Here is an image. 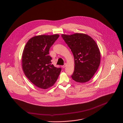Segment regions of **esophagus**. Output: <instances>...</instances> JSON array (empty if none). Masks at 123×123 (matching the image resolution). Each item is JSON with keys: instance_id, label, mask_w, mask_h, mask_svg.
I'll list each match as a JSON object with an SVG mask.
<instances>
[{"instance_id": "esophagus-1", "label": "esophagus", "mask_w": 123, "mask_h": 123, "mask_svg": "<svg viewBox=\"0 0 123 123\" xmlns=\"http://www.w3.org/2000/svg\"><path fill=\"white\" fill-rule=\"evenodd\" d=\"M66 66H67V64L65 63V64L62 66V67H63V68H65L66 67Z\"/></svg>"}]
</instances>
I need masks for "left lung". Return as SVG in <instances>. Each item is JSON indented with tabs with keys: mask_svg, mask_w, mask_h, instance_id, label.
<instances>
[{
	"mask_svg": "<svg viewBox=\"0 0 123 123\" xmlns=\"http://www.w3.org/2000/svg\"><path fill=\"white\" fill-rule=\"evenodd\" d=\"M61 37L74 56L73 79L79 83L89 81L96 72L100 63L101 55L97 44L91 37L84 33L62 34Z\"/></svg>",
	"mask_w": 123,
	"mask_h": 123,
	"instance_id": "obj_1",
	"label": "left lung"
}]
</instances>
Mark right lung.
<instances>
[{
    "instance_id": "right-lung-1",
    "label": "right lung",
    "mask_w": 123,
    "mask_h": 123,
    "mask_svg": "<svg viewBox=\"0 0 123 123\" xmlns=\"http://www.w3.org/2000/svg\"><path fill=\"white\" fill-rule=\"evenodd\" d=\"M59 35L35 36L26 43L23 50L22 64L23 72L29 80L37 86L47 89L54 85L61 71L51 64L49 55L50 47Z\"/></svg>"
}]
</instances>
